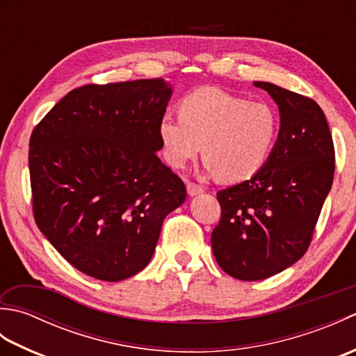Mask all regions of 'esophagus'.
Wrapping results in <instances>:
<instances>
[{"instance_id": "esophagus-1", "label": "esophagus", "mask_w": 356, "mask_h": 356, "mask_svg": "<svg viewBox=\"0 0 356 356\" xmlns=\"http://www.w3.org/2000/svg\"><path fill=\"white\" fill-rule=\"evenodd\" d=\"M186 191L190 195H197V194L203 193V188L197 184H194V182H188L186 184Z\"/></svg>"}]
</instances>
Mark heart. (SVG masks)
<instances>
[{"label": "heart", "mask_w": 356, "mask_h": 356, "mask_svg": "<svg viewBox=\"0 0 356 356\" xmlns=\"http://www.w3.org/2000/svg\"><path fill=\"white\" fill-rule=\"evenodd\" d=\"M278 134V118L264 102H249L216 87L186 95L179 116L165 115L159 124L163 157L176 170L202 148L207 170L223 182L251 179L268 162Z\"/></svg>", "instance_id": "1"}]
</instances>
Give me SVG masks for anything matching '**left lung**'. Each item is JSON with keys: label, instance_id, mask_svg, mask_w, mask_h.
I'll return each instance as SVG.
<instances>
[{"label": "left lung", "instance_id": "obj_1", "mask_svg": "<svg viewBox=\"0 0 356 356\" xmlns=\"http://www.w3.org/2000/svg\"><path fill=\"white\" fill-rule=\"evenodd\" d=\"M254 86L278 105V140L255 176L217 193L222 214L211 234L218 266L243 282L275 275L306 254L335 172L320 105L270 82Z\"/></svg>", "mask_w": 356, "mask_h": 356}]
</instances>
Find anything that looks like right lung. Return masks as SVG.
<instances>
[{"instance_id":"obj_1","label":"right lung","mask_w":356,"mask_h":356,"mask_svg":"<svg viewBox=\"0 0 356 356\" xmlns=\"http://www.w3.org/2000/svg\"><path fill=\"white\" fill-rule=\"evenodd\" d=\"M170 96L162 79L82 86L30 136L35 222L90 277L120 282L140 272L163 218L186 199L182 179L156 154Z\"/></svg>"}]
</instances>
